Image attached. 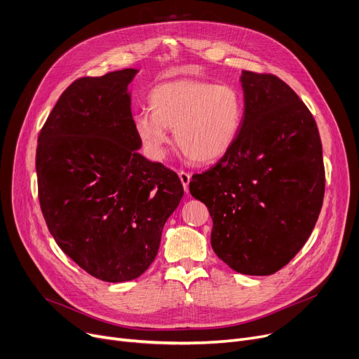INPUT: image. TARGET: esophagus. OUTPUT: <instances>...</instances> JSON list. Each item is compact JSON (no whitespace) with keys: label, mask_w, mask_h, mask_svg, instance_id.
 I'll return each instance as SVG.
<instances>
[{"label":"esophagus","mask_w":359,"mask_h":359,"mask_svg":"<svg viewBox=\"0 0 359 359\" xmlns=\"http://www.w3.org/2000/svg\"><path fill=\"white\" fill-rule=\"evenodd\" d=\"M179 177H180V182H182V184H183V189H184V192H189V183H191V175L187 173V172H179Z\"/></svg>","instance_id":"obj_1"}]
</instances>
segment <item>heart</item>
I'll return each instance as SVG.
<instances>
[{
	"label": "heart",
	"instance_id": "1",
	"mask_svg": "<svg viewBox=\"0 0 359 359\" xmlns=\"http://www.w3.org/2000/svg\"><path fill=\"white\" fill-rule=\"evenodd\" d=\"M149 106L153 111H140L134 128L154 160L165 157L168 129H175L177 145L191 160L217 161L234 147L246 118L243 93L234 86L212 81L160 84L149 93Z\"/></svg>",
	"mask_w": 359,
	"mask_h": 359
}]
</instances>
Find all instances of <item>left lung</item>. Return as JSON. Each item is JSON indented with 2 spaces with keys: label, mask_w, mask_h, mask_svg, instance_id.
I'll return each instance as SVG.
<instances>
[{
  "label": "left lung",
  "mask_w": 359,
  "mask_h": 359,
  "mask_svg": "<svg viewBox=\"0 0 359 359\" xmlns=\"http://www.w3.org/2000/svg\"><path fill=\"white\" fill-rule=\"evenodd\" d=\"M241 134L214 167L194 175L208 206L211 246L238 273L272 275L309 240L325 196L322 141L309 107L272 74L243 71Z\"/></svg>",
  "instance_id": "8db88e82"
}]
</instances>
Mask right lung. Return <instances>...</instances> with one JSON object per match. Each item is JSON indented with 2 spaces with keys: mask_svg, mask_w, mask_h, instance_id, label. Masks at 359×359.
<instances>
[{
  "mask_svg": "<svg viewBox=\"0 0 359 359\" xmlns=\"http://www.w3.org/2000/svg\"><path fill=\"white\" fill-rule=\"evenodd\" d=\"M138 71L75 80L48 116L36 149L41 210L56 244L106 282L142 275L183 196L179 176L142 157L128 84Z\"/></svg>",
  "mask_w": 359,
  "mask_h": 359,
  "instance_id": "1",
  "label": "right lung"
}]
</instances>
